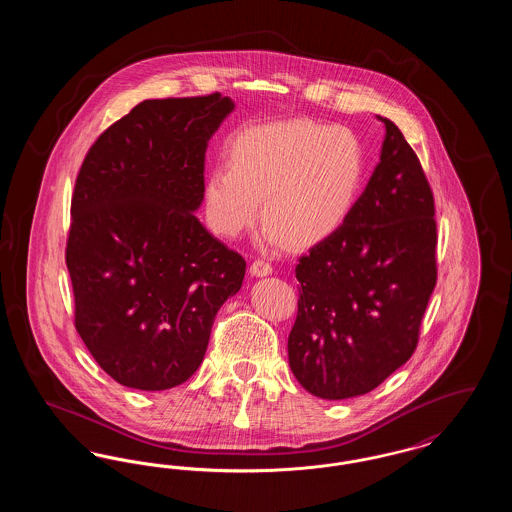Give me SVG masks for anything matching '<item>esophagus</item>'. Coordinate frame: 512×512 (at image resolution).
I'll return each instance as SVG.
<instances>
[{"mask_svg":"<svg viewBox=\"0 0 512 512\" xmlns=\"http://www.w3.org/2000/svg\"><path fill=\"white\" fill-rule=\"evenodd\" d=\"M249 272H251L253 276H268V274L272 272V267L268 265L267 261H263V259H257V261H253V263H251Z\"/></svg>","mask_w":512,"mask_h":512,"instance_id":"34e87169","label":"esophagus"}]
</instances>
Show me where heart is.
<instances>
[{
	"instance_id": "1",
	"label": "heart",
	"mask_w": 512,
	"mask_h": 512,
	"mask_svg": "<svg viewBox=\"0 0 512 512\" xmlns=\"http://www.w3.org/2000/svg\"><path fill=\"white\" fill-rule=\"evenodd\" d=\"M363 147L340 126L272 122L238 132L228 167L205 178L213 228L236 238L261 217L272 244L313 247L347 219L363 180Z\"/></svg>"
}]
</instances>
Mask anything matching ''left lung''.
<instances>
[{
  "instance_id": "1",
  "label": "left lung",
  "mask_w": 512,
  "mask_h": 512,
  "mask_svg": "<svg viewBox=\"0 0 512 512\" xmlns=\"http://www.w3.org/2000/svg\"><path fill=\"white\" fill-rule=\"evenodd\" d=\"M380 121L386 140L365 192L295 267L288 357L320 399L363 395L405 365L438 282L434 192L401 130Z\"/></svg>"
}]
</instances>
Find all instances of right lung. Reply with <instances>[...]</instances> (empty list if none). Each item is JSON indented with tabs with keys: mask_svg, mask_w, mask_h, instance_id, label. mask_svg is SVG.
<instances>
[{
	"mask_svg": "<svg viewBox=\"0 0 512 512\" xmlns=\"http://www.w3.org/2000/svg\"><path fill=\"white\" fill-rule=\"evenodd\" d=\"M234 109L220 94L146 99L88 149L74 182L65 261L74 328L115 382L169 390L201 365L245 259L194 215L205 149Z\"/></svg>",
	"mask_w": 512,
	"mask_h": 512,
	"instance_id": "add662e5",
	"label": "right lung"
}]
</instances>
